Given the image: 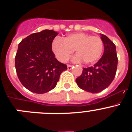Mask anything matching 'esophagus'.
Here are the masks:
<instances>
[{"instance_id": "1", "label": "esophagus", "mask_w": 132, "mask_h": 132, "mask_svg": "<svg viewBox=\"0 0 132 132\" xmlns=\"http://www.w3.org/2000/svg\"><path fill=\"white\" fill-rule=\"evenodd\" d=\"M72 67H73V65H67V69H68V70H71L72 69Z\"/></svg>"}]
</instances>
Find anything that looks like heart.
I'll use <instances>...</instances> for the list:
<instances>
[{
  "label": "heart",
  "instance_id": "1",
  "mask_svg": "<svg viewBox=\"0 0 132 132\" xmlns=\"http://www.w3.org/2000/svg\"><path fill=\"white\" fill-rule=\"evenodd\" d=\"M103 47L100 37L82 32L71 34L64 39L56 38L52 43L53 53L61 62H67L75 50V62L82 60L86 64L93 63L101 57Z\"/></svg>",
  "mask_w": 132,
  "mask_h": 132
}]
</instances>
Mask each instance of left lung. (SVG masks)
<instances>
[{
  "label": "left lung",
  "mask_w": 132,
  "mask_h": 132,
  "mask_svg": "<svg viewBox=\"0 0 132 132\" xmlns=\"http://www.w3.org/2000/svg\"><path fill=\"white\" fill-rule=\"evenodd\" d=\"M101 36L104 44L103 55L93 67L83 68L81 75L76 79L79 88L92 93L106 88L114 80L117 70L116 45L106 36L102 34Z\"/></svg>",
  "instance_id": "8db88e82"
}]
</instances>
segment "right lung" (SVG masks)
<instances>
[{
  "instance_id": "add662e5",
  "label": "right lung",
  "mask_w": 132,
  "mask_h": 132,
  "mask_svg": "<svg viewBox=\"0 0 132 132\" xmlns=\"http://www.w3.org/2000/svg\"><path fill=\"white\" fill-rule=\"evenodd\" d=\"M58 33L44 30L34 33L18 44L15 57L16 73L21 83L32 93L44 94L55 87L67 65L55 58L52 42Z\"/></svg>"
}]
</instances>
